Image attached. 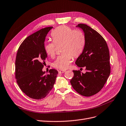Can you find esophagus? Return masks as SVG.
Wrapping results in <instances>:
<instances>
[{
  "instance_id": "34e87169",
  "label": "esophagus",
  "mask_w": 126,
  "mask_h": 126,
  "mask_svg": "<svg viewBox=\"0 0 126 126\" xmlns=\"http://www.w3.org/2000/svg\"><path fill=\"white\" fill-rule=\"evenodd\" d=\"M65 72V70H59V74H63Z\"/></svg>"
}]
</instances>
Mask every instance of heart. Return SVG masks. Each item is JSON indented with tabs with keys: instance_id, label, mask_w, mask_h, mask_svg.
Masks as SVG:
<instances>
[{
	"instance_id": "1",
	"label": "heart",
	"mask_w": 126,
	"mask_h": 126,
	"mask_svg": "<svg viewBox=\"0 0 126 126\" xmlns=\"http://www.w3.org/2000/svg\"><path fill=\"white\" fill-rule=\"evenodd\" d=\"M51 36L53 41L45 43L44 50L48 56L53 57L56 46L62 45L61 52L63 53L57 57L53 66L59 69H66L72 62V56L77 57L82 52L85 44L84 36L79 30L61 26L52 31Z\"/></svg>"
}]
</instances>
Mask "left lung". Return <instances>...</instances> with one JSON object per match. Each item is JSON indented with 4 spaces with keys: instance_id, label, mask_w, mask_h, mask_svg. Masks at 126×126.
<instances>
[{
    "instance_id": "left-lung-1",
    "label": "left lung",
    "mask_w": 126,
    "mask_h": 126,
    "mask_svg": "<svg viewBox=\"0 0 126 126\" xmlns=\"http://www.w3.org/2000/svg\"><path fill=\"white\" fill-rule=\"evenodd\" d=\"M76 27L84 33L85 45L75 63L78 67H85L87 72L83 74L79 70H73L74 75L70 82L79 94L89 97L102 89L110 74V53L105 40L99 33L85 24Z\"/></svg>"
}]
</instances>
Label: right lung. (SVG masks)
<instances>
[{
    "mask_svg": "<svg viewBox=\"0 0 126 126\" xmlns=\"http://www.w3.org/2000/svg\"><path fill=\"white\" fill-rule=\"evenodd\" d=\"M52 28L46 27L27 37L16 54V81L21 90L32 99L45 98L53 88L58 74L55 69H50L47 75L42 70L47 57L44 48V42Z\"/></svg>",
    "mask_w": 126,
    "mask_h": 126,
    "instance_id": "1",
    "label": "right lung"
}]
</instances>
